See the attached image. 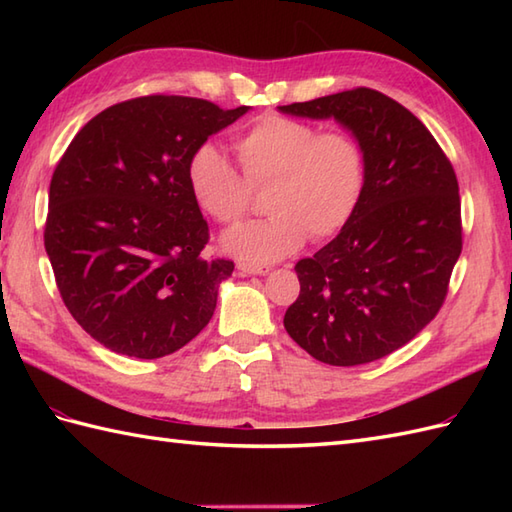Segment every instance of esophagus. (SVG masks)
I'll return each instance as SVG.
<instances>
[{
	"mask_svg": "<svg viewBox=\"0 0 512 512\" xmlns=\"http://www.w3.org/2000/svg\"><path fill=\"white\" fill-rule=\"evenodd\" d=\"M237 270H239V275H266L270 268H268V266H262V264L239 262V264H237Z\"/></svg>",
	"mask_w": 512,
	"mask_h": 512,
	"instance_id": "esophagus-1",
	"label": "esophagus"
}]
</instances>
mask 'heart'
<instances>
[{"label":"heart","instance_id":"1","mask_svg":"<svg viewBox=\"0 0 512 512\" xmlns=\"http://www.w3.org/2000/svg\"><path fill=\"white\" fill-rule=\"evenodd\" d=\"M239 171L220 149L200 145L187 165L191 195L224 226L253 206V189L268 187V217L224 235L228 253L253 264L284 259L312 239H328L361 204L367 165L358 138L284 114H264L235 138Z\"/></svg>","mask_w":512,"mask_h":512}]
</instances>
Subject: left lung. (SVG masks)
I'll use <instances>...</instances> for the list:
<instances>
[{
    "label": "left lung",
    "mask_w": 512,
    "mask_h": 512,
    "mask_svg": "<svg viewBox=\"0 0 512 512\" xmlns=\"http://www.w3.org/2000/svg\"><path fill=\"white\" fill-rule=\"evenodd\" d=\"M343 123L365 151L354 217L299 259V297L286 310L292 341L336 367L378 361L436 319L462 253L460 187L438 140L407 107L372 88L281 105Z\"/></svg>",
    "instance_id": "left-lung-1"
}]
</instances>
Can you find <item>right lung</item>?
<instances>
[{
	"mask_svg": "<svg viewBox=\"0 0 512 512\" xmlns=\"http://www.w3.org/2000/svg\"><path fill=\"white\" fill-rule=\"evenodd\" d=\"M246 110L138 96L85 123L54 167L43 244L65 308L107 350L160 358L211 321L235 264L202 255L211 235L187 165Z\"/></svg>",
	"mask_w": 512,
	"mask_h": 512,
	"instance_id": "1",
	"label": "right lung"
}]
</instances>
